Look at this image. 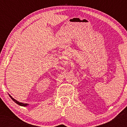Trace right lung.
I'll list each match as a JSON object with an SVG mask.
<instances>
[{
  "label": "right lung",
  "mask_w": 127,
  "mask_h": 127,
  "mask_svg": "<svg viewBox=\"0 0 127 127\" xmlns=\"http://www.w3.org/2000/svg\"><path fill=\"white\" fill-rule=\"evenodd\" d=\"M9 95L10 96V98H11V99L13 101H15V102H16V104L20 105V106H28V105H29L28 104H25V103H23V102H20V101H18L17 100H16V99H15L14 98H12V97L9 94Z\"/></svg>",
  "instance_id": "obj_1"
}]
</instances>
